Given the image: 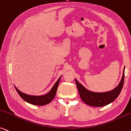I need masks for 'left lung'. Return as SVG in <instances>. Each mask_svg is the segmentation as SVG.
<instances>
[{
	"label": "left lung",
	"mask_w": 131,
	"mask_h": 131,
	"mask_svg": "<svg viewBox=\"0 0 131 131\" xmlns=\"http://www.w3.org/2000/svg\"><path fill=\"white\" fill-rule=\"evenodd\" d=\"M125 68L124 67L122 79L118 85L112 90L106 92L99 93L88 90L75 79L76 86L81 99L86 105L96 107H102L113 102L120 94L123 88L125 79Z\"/></svg>",
	"instance_id": "8db88e82"
}]
</instances>
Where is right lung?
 Masks as SVG:
<instances>
[{"label":"right lung","mask_w":131,"mask_h":131,"mask_svg":"<svg viewBox=\"0 0 131 131\" xmlns=\"http://www.w3.org/2000/svg\"><path fill=\"white\" fill-rule=\"evenodd\" d=\"M61 77L62 76H61L59 77V79H58V81L54 84L53 87L52 88V89L50 90V91L49 93L43 95H40V96H34V95L25 94L24 93H22L16 86H14L15 88H16V91H17V93L20 95V96L25 101H26V102L32 105H38V106H43V105L48 104V103H50L54 99L56 93H57L59 82L60 81Z\"/></svg>","instance_id":"obj_1"}]
</instances>
